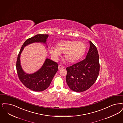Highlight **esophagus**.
I'll return each mask as SVG.
<instances>
[{
  "label": "esophagus",
  "instance_id": "esophagus-1",
  "mask_svg": "<svg viewBox=\"0 0 123 123\" xmlns=\"http://www.w3.org/2000/svg\"><path fill=\"white\" fill-rule=\"evenodd\" d=\"M64 67L61 65H59V69H64Z\"/></svg>",
  "mask_w": 123,
  "mask_h": 123
}]
</instances>
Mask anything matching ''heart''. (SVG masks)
Returning <instances> with one entry per match:
<instances>
[{
	"label": "heart",
	"mask_w": 123,
	"mask_h": 123,
	"mask_svg": "<svg viewBox=\"0 0 123 123\" xmlns=\"http://www.w3.org/2000/svg\"><path fill=\"white\" fill-rule=\"evenodd\" d=\"M86 49V44L82 42L74 40H63L56 45V48H51L49 53L54 59H57L61 53H64V59L73 63L81 58Z\"/></svg>",
	"instance_id": "obj_1"
}]
</instances>
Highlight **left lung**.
<instances>
[{
    "mask_svg": "<svg viewBox=\"0 0 123 123\" xmlns=\"http://www.w3.org/2000/svg\"><path fill=\"white\" fill-rule=\"evenodd\" d=\"M90 49L86 58L66 68V81L69 88L76 92H82L90 88L98 78L100 64L96 47L90 41Z\"/></svg>",
    "mask_w": 123,
    "mask_h": 123,
    "instance_id": "1",
    "label": "left lung"
}]
</instances>
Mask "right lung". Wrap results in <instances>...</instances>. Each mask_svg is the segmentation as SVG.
Returning <instances> with one entry per match:
<instances>
[{"label": "right lung", "instance_id": "right-lung-1", "mask_svg": "<svg viewBox=\"0 0 123 123\" xmlns=\"http://www.w3.org/2000/svg\"><path fill=\"white\" fill-rule=\"evenodd\" d=\"M48 34H37L26 40L22 45L18 55L16 68L20 81L25 87L35 92H42L49 87L58 70V64L47 59L42 68L32 74H26L23 71L20 63V55L24 47L28 44L37 42L46 43Z\"/></svg>", "mask_w": 123, "mask_h": 123}]
</instances>
